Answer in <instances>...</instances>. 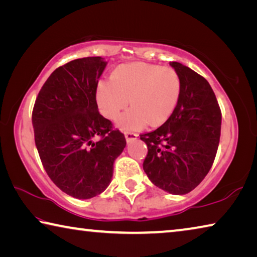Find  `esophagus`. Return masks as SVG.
I'll use <instances>...</instances> for the list:
<instances>
[{
	"mask_svg": "<svg viewBox=\"0 0 257 257\" xmlns=\"http://www.w3.org/2000/svg\"><path fill=\"white\" fill-rule=\"evenodd\" d=\"M124 136H125V141H127L128 143H130V142L135 141V139L137 138L138 135L135 134V133H125Z\"/></svg>",
	"mask_w": 257,
	"mask_h": 257,
	"instance_id": "esophagus-1",
	"label": "esophagus"
}]
</instances>
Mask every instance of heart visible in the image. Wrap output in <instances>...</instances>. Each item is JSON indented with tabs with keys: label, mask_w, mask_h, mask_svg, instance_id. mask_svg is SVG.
Wrapping results in <instances>:
<instances>
[{
	"label": "heart",
	"mask_w": 257,
	"mask_h": 257,
	"mask_svg": "<svg viewBox=\"0 0 257 257\" xmlns=\"http://www.w3.org/2000/svg\"><path fill=\"white\" fill-rule=\"evenodd\" d=\"M181 78L175 69L144 62L125 63L116 67L111 80H101L96 88L99 111L114 120L129 104L133 107L118 119L124 130H141L151 122L163 124L179 103Z\"/></svg>",
	"instance_id": "heart-1"
}]
</instances>
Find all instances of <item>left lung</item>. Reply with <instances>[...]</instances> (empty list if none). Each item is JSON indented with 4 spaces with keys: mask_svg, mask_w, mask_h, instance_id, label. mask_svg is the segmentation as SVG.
Here are the masks:
<instances>
[{
    "mask_svg": "<svg viewBox=\"0 0 257 257\" xmlns=\"http://www.w3.org/2000/svg\"><path fill=\"white\" fill-rule=\"evenodd\" d=\"M181 78L175 112L154 132L141 135L147 145L143 169L155 186L184 195L201 184L214 162L221 135V110L205 78L179 62Z\"/></svg>",
    "mask_w": 257,
    "mask_h": 257,
    "instance_id": "left-lung-1",
    "label": "left lung"
}]
</instances>
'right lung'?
Masks as SVG:
<instances>
[{"label": "right lung", "mask_w": 257, "mask_h": 257, "mask_svg": "<svg viewBox=\"0 0 257 257\" xmlns=\"http://www.w3.org/2000/svg\"><path fill=\"white\" fill-rule=\"evenodd\" d=\"M105 67L101 56H88L55 69L33 108L35 144L47 176L80 199L106 189L114 160L127 144L124 135L98 112L96 88Z\"/></svg>", "instance_id": "right-lung-1"}]
</instances>
